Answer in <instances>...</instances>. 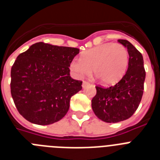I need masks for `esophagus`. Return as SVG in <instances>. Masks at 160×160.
<instances>
[{"label": "esophagus", "instance_id": "1", "mask_svg": "<svg viewBox=\"0 0 160 160\" xmlns=\"http://www.w3.org/2000/svg\"><path fill=\"white\" fill-rule=\"evenodd\" d=\"M89 84H90V83H89L88 82L83 81V82H82V87H83V88H85V87H87V86H88Z\"/></svg>", "mask_w": 160, "mask_h": 160}]
</instances>
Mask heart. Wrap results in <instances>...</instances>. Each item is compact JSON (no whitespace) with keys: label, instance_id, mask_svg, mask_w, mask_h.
<instances>
[{"label":"heart","instance_id":"b5f03b06","mask_svg":"<svg viewBox=\"0 0 160 160\" xmlns=\"http://www.w3.org/2000/svg\"><path fill=\"white\" fill-rule=\"evenodd\" d=\"M129 62L128 49L122 44L104 43L83 52L80 58L71 61L70 68L78 78L91 71L104 84L116 83L124 75Z\"/></svg>","mask_w":160,"mask_h":160}]
</instances>
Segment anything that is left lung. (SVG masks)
I'll return each mask as SVG.
<instances>
[{"mask_svg":"<svg viewBox=\"0 0 160 160\" xmlns=\"http://www.w3.org/2000/svg\"><path fill=\"white\" fill-rule=\"evenodd\" d=\"M118 42L128 49V70L114 86L108 88L95 87L97 93L91 101L96 116L110 123L121 122L132 116L142 99L146 77L140 52L128 41L119 39Z\"/></svg>","mask_w":160,"mask_h":160,"instance_id":"left-lung-1","label":"left lung"}]
</instances>
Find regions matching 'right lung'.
Wrapping results in <instances>:
<instances>
[{
	"mask_svg": "<svg viewBox=\"0 0 160 160\" xmlns=\"http://www.w3.org/2000/svg\"><path fill=\"white\" fill-rule=\"evenodd\" d=\"M77 48L38 42L19 54L11 69V94L18 112L29 122L49 125L70 108V98L82 82L70 75Z\"/></svg>",
	"mask_w": 160,
	"mask_h": 160,
	"instance_id": "add662e5",
	"label": "right lung"
}]
</instances>
